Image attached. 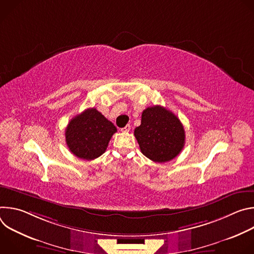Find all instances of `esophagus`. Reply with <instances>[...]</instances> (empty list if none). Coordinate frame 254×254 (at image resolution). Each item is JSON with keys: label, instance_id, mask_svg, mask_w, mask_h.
Wrapping results in <instances>:
<instances>
[{"label": "esophagus", "instance_id": "1", "mask_svg": "<svg viewBox=\"0 0 254 254\" xmlns=\"http://www.w3.org/2000/svg\"><path fill=\"white\" fill-rule=\"evenodd\" d=\"M130 130V126L129 125H127L125 127L122 128V131L123 132H128Z\"/></svg>", "mask_w": 254, "mask_h": 254}]
</instances>
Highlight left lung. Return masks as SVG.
<instances>
[{"mask_svg": "<svg viewBox=\"0 0 254 254\" xmlns=\"http://www.w3.org/2000/svg\"><path fill=\"white\" fill-rule=\"evenodd\" d=\"M134 136L140 152L156 163L176 158L185 144V129L180 120L161 105L148 107L141 114Z\"/></svg>", "mask_w": 254, "mask_h": 254, "instance_id": "obj_1", "label": "left lung"}]
</instances>
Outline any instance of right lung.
Here are the masks:
<instances>
[{
  "mask_svg": "<svg viewBox=\"0 0 254 254\" xmlns=\"http://www.w3.org/2000/svg\"><path fill=\"white\" fill-rule=\"evenodd\" d=\"M117 127L96 108H87L72 119L66 129L65 138L70 152L82 160H94L108 146Z\"/></svg>",
  "mask_w": 254,
  "mask_h": 254,
  "instance_id": "obj_1",
  "label": "right lung"
}]
</instances>
